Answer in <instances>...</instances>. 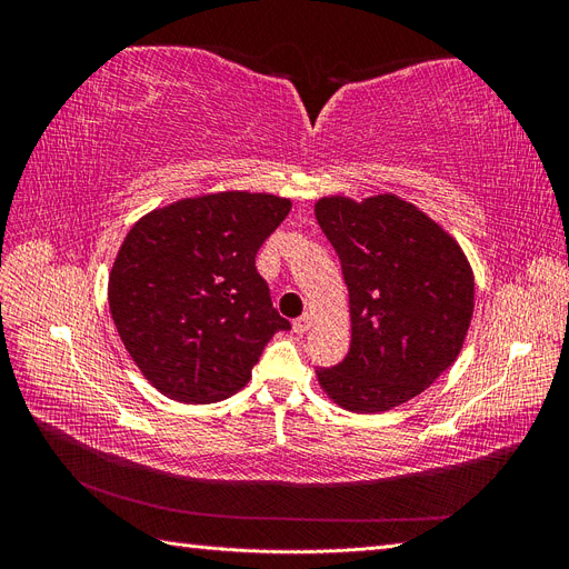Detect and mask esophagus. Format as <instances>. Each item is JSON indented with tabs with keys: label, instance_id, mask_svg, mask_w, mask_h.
I'll return each instance as SVG.
<instances>
[{
	"label": "esophagus",
	"instance_id": "obj_1",
	"mask_svg": "<svg viewBox=\"0 0 569 569\" xmlns=\"http://www.w3.org/2000/svg\"><path fill=\"white\" fill-rule=\"evenodd\" d=\"M311 322H313V316L306 311L301 318H297V320H295V332H299V335L308 332V330H311Z\"/></svg>",
	"mask_w": 569,
	"mask_h": 569
}]
</instances>
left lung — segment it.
<instances>
[{"label": "left lung", "instance_id": "obj_1", "mask_svg": "<svg viewBox=\"0 0 569 569\" xmlns=\"http://www.w3.org/2000/svg\"><path fill=\"white\" fill-rule=\"evenodd\" d=\"M316 218L349 287L351 349L320 368L327 396L382 412L453 366L475 311V278L456 239L396 194L322 197Z\"/></svg>", "mask_w": 569, "mask_h": 569}]
</instances>
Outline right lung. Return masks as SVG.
<instances>
[{
	"label": "right lung",
	"mask_w": 569,
	"mask_h": 569,
	"mask_svg": "<svg viewBox=\"0 0 569 569\" xmlns=\"http://www.w3.org/2000/svg\"><path fill=\"white\" fill-rule=\"evenodd\" d=\"M274 194L218 192L140 218L109 274L116 330L147 380L180 403H213L242 389L274 332L256 253L287 218Z\"/></svg>",
	"instance_id": "right-lung-1"
}]
</instances>
